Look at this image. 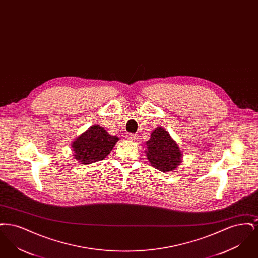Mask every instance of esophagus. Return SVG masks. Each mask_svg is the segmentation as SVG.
<instances>
[{
  "mask_svg": "<svg viewBox=\"0 0 258 258\" xmlns=\"http://www.w3.org/2000/svg\"><path fill=\"white\" fill-rule=\"evenodd\" d=\"M126 138H127L128 140L136 141V140H137V135H135V134H127V135H126Z\"/></svg>",
  "mask_w": 258,
  "mask_h": 258,
  "instance_id": "1",
  "label": "esophagus"
}]
</instances>
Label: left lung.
I'll list each match as a JSON object with an SVG mask.
<instances>
[{"label":"left lung","instance_id":"left-lung-1","mask_svg":"<svg viewBox=\"0 0 258 258\" xmlns=\"http://www.w3.org/2000/svg\"><path fill=\"white\" fill-rule=\"evenodd\" d=\"M146 145L145 153L148 161L156 169L170 172L181 164L182 151L165 128H156L151 134V138L146 142Z\"/></svg>","mask_w":258,"mask_h":258}]
</instances>
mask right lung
Listing matches in <instances>:
<instances>
[{
	"label": "right lung",
	"instance_id": "1",
	"mask_svg": "<svg viewBox=\"0 0 258 258\" xmlns=\"http://www.w3.org/2000/svg\"><path fill=\"white\" fill-rule=\"evenodd\" d=\"M118 140V136L109 135L102 126L94 124L73 141L74 158L85 165L101 160L108 156Z\"/></svg>",
	"mask_w": 258,
	"mask_h": 258
}]
</instances>
